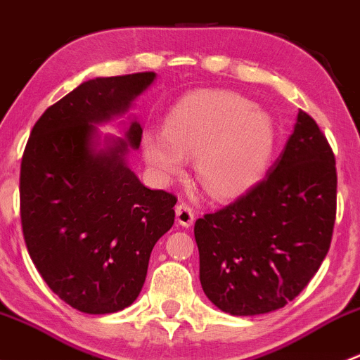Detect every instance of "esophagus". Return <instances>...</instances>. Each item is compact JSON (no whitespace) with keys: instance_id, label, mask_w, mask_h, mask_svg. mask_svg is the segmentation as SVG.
Listing matches in <instances>:
<instances>
[{"instance_id":"esophagus-1","label":"esophagus","mask_w":360,"mask_h":360,"mask_svg":"<svg viewBox=\"0 0 360 360\" xmlns=\"http://www.w3.org/2000/svg\"><path fill=\"white\" fill-rule=\"evenodd\" d=\"M176 219L181 226H186L190 228L195 221V212L188 203H179L176 207Z\"/></svg>"}]
</instances>
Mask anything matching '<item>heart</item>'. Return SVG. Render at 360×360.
<instances>
[{"instance_id":"heart-1","label":"heart","mask_w":360,"mask_h":360,"mask_svg":"<svg viewBox=\"0 0 360 360\" xmlns=\"http://www.w3.org/2000/svg\"><path fill=\"white\" fill-rule=\"evenodd\" d=\"M275 148L266 112L231 92L203 90L184 97L167 116L165 132L143 139L148 165L163 181L179 176L184 155L197 158V176L214 198H235L263 177Z\"/></svg>"}]
</instances>
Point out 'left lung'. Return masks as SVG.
Instances as JSON below:
<instances>
[{
    "label": "left lung",
    "mask_w": 360,
    "mask_h": 360,
    "mask_svg": "<svg viewBox=\"0 0 360 360\" xmlns=\"http://www.w3.org/2000/svg\"><path fill=\"white\" fill-rule=\"evenodd\" d=\"M336 184L335 153L300 111L266 177L195 223L205 296L231 315L268 314L292 301L331 245Z\"/></svg>",
    "instance_id": "8db88e82"
}]
</instances>
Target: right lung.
I'll use <instances>...</instances> for the list:
<instances>
[{
    "label": "right lung",
    "instance_id": "obj_1",
    "mask_svg": "<svg viewBox=\"0 0 360 360\" xmlns=\"http://www.w3.org/2000/svg\"><path fill=\"white\" fill-rule=\"evenodd\" d=\"M155 72L96 78L39 116L20 163V221L36 270L69 307L112 314L143 289L151 250L172 228L177 198L150 190L127 165L143 137L132 122L125 139L99 146L96 123L129 111Z\"/></svg>",
    "mask_w": 360,
    "mask_h": 360
}]
</instances>
